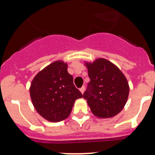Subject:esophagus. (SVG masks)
<instances>
[{
    "mask_svg": "<svg viewBox=\"0 0 155 155\" xmlns=\"http://www.w3.org/2000/svg\"><path fill=\"white\" fill-rule=\"evenodd\" d=\"M80 91H81V93L84 94V91H85V87H82L81 88H80Z\"/></svg>",
    "mask_w": 155,
    "mask_h": 155,
    "instance_id": "obj_1",
    "label": "esophagus"
}]
</instances>
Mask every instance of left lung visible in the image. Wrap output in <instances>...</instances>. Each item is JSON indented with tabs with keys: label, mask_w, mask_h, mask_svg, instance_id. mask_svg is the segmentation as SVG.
Here are the masks:
<instances>
[{
	"label": "left lung",
	"mask_w": 155,
	"mask_h": 155,
	"mask_svg": "<svg viewBox=\"0 0 155 155\" xmlns=\"http://www.w3.org/2000/svg\"><path fill=\"white\" fill-rule=\"evenodd\" d=\"M90 81L84 93L91 111L98 118H110L123 109L129 94L127 79L118 67L105 59L87 64Z\"/></svg>",
	"instance_id": "obj_1"
}]
</instances>
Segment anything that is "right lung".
<instances>
[{
  "label": "right lung",
  "instance_id": "right-lung-1",
  "mask_svg": "<svg viewBox=\"0 0 155 155\" xmlns=\"http://www.w3.org/2000/svg\"><path fill=\"white\" fill-rule=\"evenodd\" d=\"M67 68L64 62H54L39 71L30 85V94L35 109L50 122H60L68 118L74 101L83 97Z\"/></svg>",
  "mask_w": 155,
  "mask_h": 155
}]
</instances>
